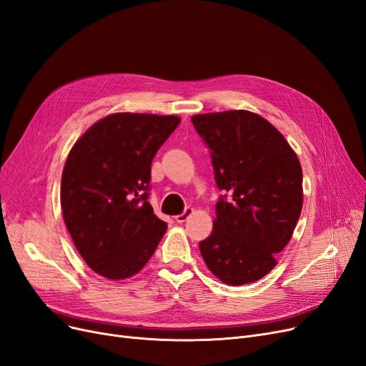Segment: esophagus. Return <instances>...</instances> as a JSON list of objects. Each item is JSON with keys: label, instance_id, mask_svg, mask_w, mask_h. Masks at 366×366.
<instances>
[{"label": "esophagus", "instance_id": "esophagus-1", "mask_svg": "<svg viewBox=\"0 0 366 366\" xmlns=\"http://www.w3.org/2000/svg\"><path fill=\"white\" fill-rule=\"evenodd\" d=\"M192 214H193V208H189V206H187V208L184 209V212L174 217V219H177L178 222H184V221H187L189 218V215H192Z\"/></svg>", "mask_w": 366, "mask_h": 366}]
</instances>
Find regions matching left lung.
I'll return each mask as SVG.
<instances>
[{
    "mask_svg": "<svg viewBox=\"0 0 366 366\" xmlns=\"http://www.w3.org/2000/svg\"><path fill=\"white\" fill-rule=\"evenodd\" d=\"M209 148L215 184L214 230L199 244L209 271L242 285L271 272L302 211V167L275 127L248 110L194 115Z\"/></svg>",
    "mask_w": 366,
    "mask_h": 366,
    "instance_id": "obj_1",
    "label": "left lung"
}]
</instances>
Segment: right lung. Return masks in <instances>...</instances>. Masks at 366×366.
Here are the masks:
<instances>
[{
  "mask_svg": "<svg viewBox=\"0 0 366 366\" xmlns=\"http://www.w3.org/2000/svg\"><path fill=\"white\" fill-rule=\"evenodd\" d=\"M179 122L173 115L115 114L71 148L61 209L77 251L102 277H133L160 244L167 224L148 200L151 163Z\"/></svg>",
  "mask_w": 366,
  "mask_h": 366,
  "instance_id": "1",
  "label": "right lung"
}]
</instances>
